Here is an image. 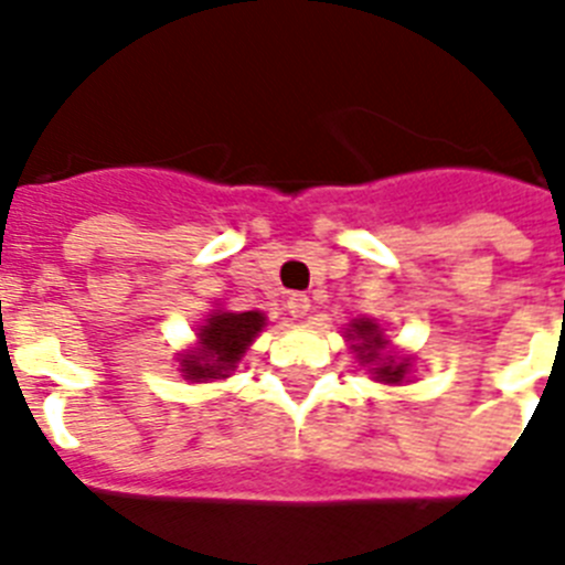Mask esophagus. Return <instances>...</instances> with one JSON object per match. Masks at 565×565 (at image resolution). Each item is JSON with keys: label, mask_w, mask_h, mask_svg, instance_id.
<instances>
[{"label": "esophagus", "mask_w": 565, "mask_h": 565, "mask_svg": "<svg viewBox=\"0 0 565 565\" xmlns=\"http://www.w3.org/2000/svg\"><path fill=\"white\" fill-rule=\"evenodd\" d=\"M287 310H290V316H296V319H305L307 312H310V298L301 296V292H292V296L287 298Z\"/></svg>", "instance_id": "esophagus-1"}]
</instances>
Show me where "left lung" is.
Masks as SVG:
<instances>
[{
  "label": "left lung",
  "instance_id": "obj_1",
  "mask_svg": "<svg viewBox=\"0 0 565 565\" xmlns=\"http://www.w3.org/2000/svg\"><path fill=\"white\" fill-rule=\"evenodd\" d=\"M350 335L359 341V344H353V348L359 350L362 362L376 364V367H373V373H376L382 382H393V385H396V382H402V379H405L407 364L396 362L393 355H382L385 339H382V330H379L376 321H367V319L353 321V330H350Z\"/></svg>",
  "mask_w": 565,
  "mask_h": 565
}]
</instances>
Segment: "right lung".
<instances>
[{"label":"right lung","instance_id":"1","mask_svg":"<svg viewBox=\"0 0 565 565\" xmlns=\"http://www.w3.org/2000/svg\"><path fill=\"white\" fill-rule=\"evenodd\" d=\"M260 312H215L201 327V348L183 359L186 379H221L238 364L249 341L260 333Z\"/></svg>","mask_w":565,"mask_h":565}]
</instances>
